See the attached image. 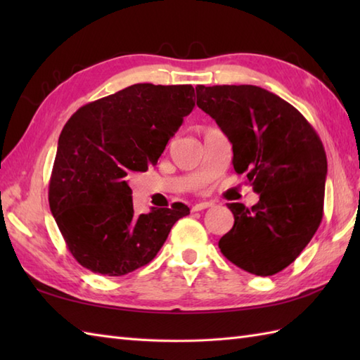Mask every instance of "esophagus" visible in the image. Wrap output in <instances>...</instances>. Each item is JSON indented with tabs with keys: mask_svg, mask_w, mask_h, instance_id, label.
I'll use <instances>...</instances> for the list:
<instances>
[{
	"mask_svg": "<svg viewBox=\"0 0 360 360\" xmlns=\"http://www.w3.org/2000/svg\"><path fill=\"white\" fill-rule=\"evenodd\" d=\"M212 205H213V202H210V201L198 202V204H195V205H193L192 210H193V212H200V210H204V209H209V207H212Z\"/></svg>",
	"mask_w": 360,
	"mask_h": 360,
	"instance_id": "obj_1",
	"label": "esophagus"
}]
</instances>
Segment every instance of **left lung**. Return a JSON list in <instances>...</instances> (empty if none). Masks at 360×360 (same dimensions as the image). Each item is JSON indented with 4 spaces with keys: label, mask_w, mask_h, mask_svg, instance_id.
<instances>
[{
    "label": "left lung",
    "mask_w": 360,
    "mask_h": 360,
    "mask_svg": "<svg viewBox=\"0 0 360 360\" xmlns=\"http://www.w3.org/2000/svg\"><path fill=\"white\" fill-rule=\"evenodd\" d=\"M196 105L232 143V164L259 195L231 202L235 223L218 246L241 269L267 277L307 248L323 217L326 155L309 122L277 94L254 85L196 86Z\"/></svg>",
    "instance_id": "8db88e82"
}]
</instances>
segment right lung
<instances>
[{
	"instance_id": "right-lung-1",
	"label": "right lung",
	"mask_w": 360,
	"mask_h": 360,
	"mask_svg": "<svg viewBox=\"0 0 360 360\" xmlns=\"http://www.w3.org/2000/svg\"><path fill=\"white\" fill-rule=\"evenodd\" d=\"M192 85L137 83L82 106L66 122L49 182V207L77 262L120 277L148 264L186 204L136 215L128 176L156 165L195 106Z\"/></svg>"
}]
</instances>
